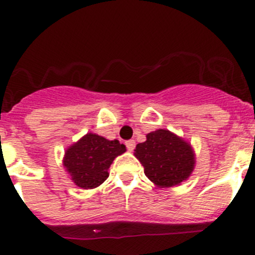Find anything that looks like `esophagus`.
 <instances>
[{
    "instance_id": "1",
    "label": "esophagus",
    "mask_w": 255,
    "mask_h": 255,
    "mask_svg": "<svg viewBox=\"0 0 255 255\" xmlns=\"http://www.w3.org/2000/svg\"><path fill=\"white\" fill-rule=\"evenodd\" d=\"M126 145H127V149L129 151H132L133 149L135 148V142L133 139H130V140H127V142H126Z\"/></svg>"
}]
</instances>
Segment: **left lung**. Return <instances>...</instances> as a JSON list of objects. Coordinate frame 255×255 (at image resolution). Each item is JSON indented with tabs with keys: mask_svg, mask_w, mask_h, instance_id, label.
Listing matches in <instances>:
<instances>
[{
	"mask_svg": "<svg viewBox=\"0 0 255 255\" xmlns=\"http://www.w3.org/2000/svg\"><path fill=\"white\" fill-rule=\"evenodd\" d=\"M134 155L144 166V174L159 187L181 184L195 168L191 145L168 129H156L137 144Z\"/></svg>",
	"mask_w": 255,
	"mask_h": 255,
	"instance_id": "obj_1",
	"label": "left lung"
}]
</instances>
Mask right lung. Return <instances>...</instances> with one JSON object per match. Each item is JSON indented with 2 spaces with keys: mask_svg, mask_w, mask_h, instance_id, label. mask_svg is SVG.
I'll return each instance as SVG.
<instances>
[{
  "mask_svg": "<svg viewBox=\"0 0 255 255\" xmlns=\"http://www.w3.org/2000/svg\"><path fill=\"white\" fill-rule=\"evenodd\" d=\"M125 151L126 145L117 139L87 133L66 149L63 164L74 184L81 189H95L109 177V168L116 156Z\"/></svg>",
  "mask_w": 255,
  "mask_h": 255,
  "instance_id": "right-lung-1",
  "label": "right lung"
}]
</instances>
